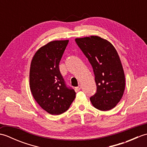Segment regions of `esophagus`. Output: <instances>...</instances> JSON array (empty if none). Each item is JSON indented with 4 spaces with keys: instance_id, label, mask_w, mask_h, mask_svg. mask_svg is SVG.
Segmentation results:
<instances>
[{
    "instance_id": "34e87169",
    "label": "esophagus",
    "mask_w": 147,
    "mask_h": 147,
    "mask_svg": "<svg viewBox=\"0 0 147 147\" xmlns=\"http://www.w3.org/2000/svg\"><path fill=\"white\" fill-rule=\"evenodd\" d=\"M81 88H82V86H81V85H78V86L77 87H76V88H75L76 92H78V91H80V90H81Z\"/></svg>"
}]
</instances>
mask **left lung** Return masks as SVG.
I'll use <instances>...</instances> for the list:
<instances>
[{
    "label": "left lung",
    "mask_w": 147,
    "mask_h": 147,
    "mask_svg": "<svg viewBox=\"0 0 147 147\" xmlns=\"http://www.w3.org/2000/svg\"><path fill=\"white\" fill-rule=\"evenodd\" d=\"M75 41L94 72L96 92L90 101L98 110H111L121 100L125 89V76L117 51L111 42L98 36Z\"/></svg>",
    "instance_id": "1"
}]
</instances>
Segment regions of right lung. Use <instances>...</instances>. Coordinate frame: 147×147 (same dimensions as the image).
Segmentation results:
<instances>
[{
	"label": "right lung",
	"mask_w": 147,
	"mask_h": 147,
	"mask_svg": "<svg viewBox=\"0 0 147 147\" xmlns=\"http://www.w3.org/2000/svg\"><path fill=\"white\" fill-rule=\"evenodd\" d=\"M68 42L48 43L36 52L31 62V92L40 107L52 115L64 113L76 97L74 90L65 85L59 67Z\"/></svg>",
	"instance_id": "1"
}]
</instances>
